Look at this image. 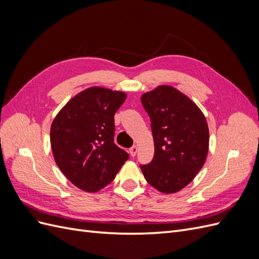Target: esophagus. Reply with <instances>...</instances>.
Returning <instances> with one entry per match:
<instances>
[{"instance_id":"obj_1","label":"esophagus","mask_w":259,"mask_h":259,"mask_svg":"<svg viewBox=\"0 0 259 259\" xmlns=\"http://www.w3.org/2000/svg\"><path fill=\"white\" fill-rule=\"evenodd\" d=\"M137 151H138L137 146H133V147L130 149V154H131L132 156H135L136 153H137Z\"/></svg>"}]
</instances>
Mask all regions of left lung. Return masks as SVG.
Returning a JSON list of instances; mask_svg holds the SVG:
<instances>
[{
	"label": "left lung",
	"instance_id": "8db88e82",
	"mask_svg": "<svg viewBox=\"0 0 259 259\" xmlns=\"http://www.w3.org/2000/svg\"><path fill=\"white\" fill-rule=\"evenodd\" d=\"M151 121L152 161L140 165L147 182L163 193H174L190 184L203 167L208 151L204 114L185 94L160 85L142 96Z\"/></svg>",
	"mask_w": 259,
	"mask_h": 259
}]
</instances>
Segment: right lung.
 <instances>
[{
  "instance_id": "right-lung-1",
  "label": "right lung",
  "mask_w": 259,
  "mask_h": 259,
  "mask_svg": "<svg viewBox=\"0 0 259 259\" xmlns=\"http://www.w3.org/2000/svg\"><path fill=\"white\" fill-rule=\"evenodd\" d=\"M125 98L123 92L94 86L70 99L52 123L55 162L83 191L103 189L128 159L113 139V117Z\"/></svg>"
}]
</instances>
